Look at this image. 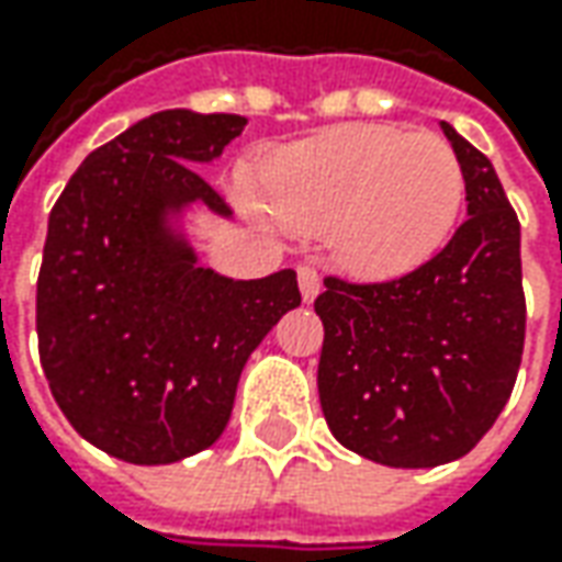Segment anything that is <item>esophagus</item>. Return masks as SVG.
Returning a JSON list of instances; mask_svg holds the SVG:
<instances>
[{
	"label": "esophagus",
	"instance_id": "obj_1",
	"mask_svg": "<svg viewBox=\"0 0 562 562\" xmlns=\"http://www.w3.org/2000/svg\"><path fill=\"white\" fill-rule=\"evenodd\" d=\"M296 278H300V293H303V303H313L318 291H322V278L315 271L313 262H300L296 266Z\"/></svg>",
	"mask_w": 562,
	"mask_h": 562
}]
</instances>
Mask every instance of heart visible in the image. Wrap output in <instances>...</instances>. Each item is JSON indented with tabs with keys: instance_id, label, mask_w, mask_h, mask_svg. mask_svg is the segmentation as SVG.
<instances>
[{
	"instance_id": "b5f03b06",
	"label": "heart",
	"mask_w": 562,
	"mask_h": 562,
	"mask_svg": "<svg viewBox=\"0 0 562 562\" xmlns=\"http://www.w3.org/2000/svg\"><path fill=\"white\" fill-rule=\"evenodd\" d=\"M465 196L453 146L428 131L347 124L288 146L269 168L274 215L322 234L359 278L422 266L450 237Z\"/></svg>"
}]
</instances>
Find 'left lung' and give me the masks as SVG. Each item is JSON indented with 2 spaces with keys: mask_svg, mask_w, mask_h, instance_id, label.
Segmentation results:
<instances>
[{
  "mask_svg": "<svg viewBox=\"0 0 562 562\" xmlns=\"http://www.w3.org/2000/svg\"><path fill=\"white\" fill-rule=\"evenodd\" d=\"M465 218L419 269L353 284L328 274L318 400L337 441L394 469L465 457L507 406L526 344L519 218L485 153L447 121Z\"/></svg>",
  "mask_w": 562,
  "mask_h": 562,
  "instance_id": "8db88e82",
  "label": "left lung"
}]
</instances>
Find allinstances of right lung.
Returning a JSON list of instances; mask_svg holds the SVG:
<instances>
[{
    "label": "right lung",
    "instance_id": "1",
    "mask_svg": "<svg viewBox=\"0 0 562 562\" xmlns=\"http://www.w3.org/2000/svg\"><path fill=\"white\" fill-rule=\"evenodd\" d=\"M244 124L156 112L90 153L49 212L40 362L77 435L124 463H178L218 441L249 353L300 306L293 269L234 281L196 266L168 225L190 203L231 215L196 168Z\"/></svg>",
    "mask_w": 562,
    "mask_h": 562
}]
</instances>
